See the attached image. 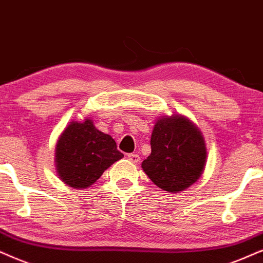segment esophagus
I'll return each mask as SVG.
<instances>
[{
	"instance_id": "34e87169",
	"label": "esophagus",
	"mask_w": 263,
	"mask_h": 263,
	"mask_svg": "<svg viewBox=\"0 0 263 263\" xmlns=\"http://www.w3.org/2000/svg\"><path fill=\"white\" fill-rule=\"evenodd\" d=\"M127 159L131 162H134V164H137V162H139V160H141V156L138 154H135V153H131V154L127 155Z\"/></svg>"
}]
</instances>
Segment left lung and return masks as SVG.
I'll return each mask as SVG.
<instances>
[{"instance_id": "8db88e82", "label": "left lung", "mask_w": 263, "mask_h": 263, "mask_svg": "<svg viewBox=\"0 0 263 263\" xmlns=\"http://www.w3.org/2000/svg\"><path fill=\"white\" fill-rule=\"evenodd\" d=\"M151 155L143 171L165 192L178 193L198 181L206 164V145L197 126L185 116H162L154 125Z\"/></svg>"}]
</instances>
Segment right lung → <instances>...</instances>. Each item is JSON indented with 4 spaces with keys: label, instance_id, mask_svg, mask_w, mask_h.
<instances>
[{
    "label": "right lung",
    "instance_id": "right-lung-1",
    "mask_svg": "<svg viewBox=\"0 0 263 263\" xmlns=\"http://www.w3.org/2000/svg\"><path fill=\"white\" fill-rule=\"evenodd\" d=\"M124 156L111 136L95 127L91 119L66 126L55 145V167L69 187H91L108 167Z\"/></svg>",
    "mask_w": 263,
    "mask_h": 263
}]
</instances>
